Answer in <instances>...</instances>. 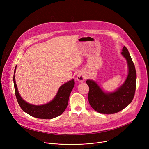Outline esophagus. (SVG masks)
I'll use <instances>...</instances> for the list:
<instances>
[{
  "label": "esophagus",
  "mask_w": 149,
  "mask_h": 149,
  "mask_svg": "<svg viewBox=\"0 0 149 149\" xmlns=\"http://www.w3.org/2000/svg\"><path fill=\"white\" fill-rule=\"evenodd\" d=\"M77 80L79 82H82L83 81H85V79H86V77H85L84 75L82 74H78L77 77Z\"/></svg>",
  "instance_id": "obj_1"
}]
</instances>
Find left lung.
Instances as JSON below:
<instances>
[{
    "mask_svg": "<svg viewBox=\"0 0 149 149\" xmlns=\"http://www.w3.org/2000/svg\"><path fill=\"white\" fill-rule=\"evenodd\" d=\"M121 54L126 59L129 67V74L122 86L116 91L106 93L93 80L86 82L89 87L88 101L96 111L105 114L118 113L132 101L136 87V71L129 52L124 46Z\"/></svg>",
    "mask_w": 149,
    "mask_h": 149,
    "instance_id": "left-lung-1",
    "label": "left lung"
}]
</instances>
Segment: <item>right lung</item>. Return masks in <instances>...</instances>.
Wrapping results in <instances>:
<instances>
[{
    "mask_svg": "<svg viewBox=\"0 0 149 149\" xmlns=\"http://www.w3.org/2000/svg\"><path fill=\"white\" fill-rule=\"evenodd\" d=\"M16 68V67L13 75L15 93L18 104L23 111L32 117L40 119L54 118L63 113L67 107L70 95L74 87V79L61 86L56 96L51 102L44 105H35L26 102L20 96L15 78Z\"/></svg>",
    "mask_w": 149,
    "mask_h": 149,
    "instance_id": "add662e5",
    "label": "right lung"
}]
</instances>
